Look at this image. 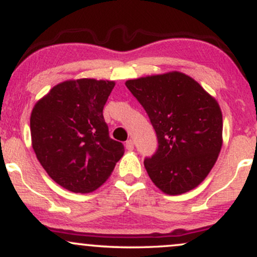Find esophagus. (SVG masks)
Instances as JSON below:
<instances>
[{"instance_id":"1","label":"esophagus","mask_w":257,"mask_h":257,"mask_svg":"<svg viewBox=\"0 0 257 257\" xmlns=\"http://www.w3.org/2000/svg\"><path fill=\"white\" fill-rule=\"evenodd\" d=\"M125 147H126V150H129V151H133V150H134V141H133L132 139L126 140Z\"/></svg>"}]
</instances>
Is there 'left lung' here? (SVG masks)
I'll return each instance as SVG.
<instances>
[{
	"label": "left lung",
	"mask_w": 257,
	"mask_h": 257,
	"mask_svg": "<svg viewBox=\"0 0 257 257\" xmlns=\"http://www.w3.org/2000/svg\"><path fill=\"white\" fill-rule=\"evenodd\" d=\"M125 85L157 134V151L144 161L150 179L170 196L193 190L213 169L222 147L217 101L178 71L129 79Z\"/></svg>",
	"instance_id": "8db88e82"
}]
</instances>
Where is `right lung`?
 Instances as JSON below:
<instances>
[{
    "label": "right lung",
    "instance_id": "right-lung-1",
    "mask_svg": "<svg viewBox=\"0 0 257 257\" xmlns=\"http://www.w3.org/2000/svg\"><path fill=\"white\" fill-rule=\"evenodd\" d=\"M113 81L61 82L32 108V149L41 166L61 187L89 193L100 187L124 153L108 135L102 110Z\"/></svg>",
    "mask_w": 257,
    "mask_h": 257
}]
</instances>
